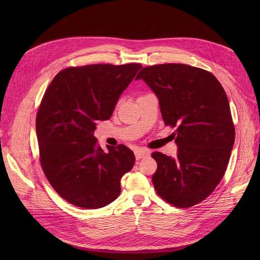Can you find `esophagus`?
Instances as JSON below:
<instances>
[{
	"label": "esophagus",
	"instance_id": "obj_1",
	"mask_svg": "<svg viewBox=\"0 0 260 260\" xmlns=\"http://www.w3.org/2000/svg\"><path fill=\"white\" fill-rule=\"evenodd\" d=\"M135 156H136V159L140 160L142 158H145V157L149 156V152L145 151V149H138V151L135 152Z\"/></svg>",
	"mask_w": 260,
	"mask_h": 260
}]
</instances>
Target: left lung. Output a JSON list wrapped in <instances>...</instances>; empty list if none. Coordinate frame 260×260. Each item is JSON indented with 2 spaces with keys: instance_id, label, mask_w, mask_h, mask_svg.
I'll list each match as a JSON object with an SVG mask.
<instances>
[{
  "instance_id": "8db88e82",
  "label": "left lung",
  "mask_w": 260,
  "mask_h": 260,
  "mask_svg": "<svg viewBox=\"0 0 260 260\" xmlns=\"http://www.w3.org/2000/svg\"><path fill=\"white\" fill-rule=\"evenodd\" d=\"M139 79L157 95L166 124L177 126V157L152 154L155 190L177 208L193 207L220 182L234 145L225 91L211 73L185 64L144 67Z\"/></svg>"
}]
</instances>
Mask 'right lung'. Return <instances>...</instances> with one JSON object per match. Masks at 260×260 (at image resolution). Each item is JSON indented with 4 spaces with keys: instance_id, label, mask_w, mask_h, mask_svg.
<instances>
[{
    "instance_id": "1",
    "label": "right lung",
    "mask_w": 260,
    "mask_h": 260,
    "mask_svg": "<svg viewBox=\"0 0 260 260\" xmlns=\"http://www.w3.org/2000/svg\"><path fill=\"white\" fill-rule=\"evenodd\" d=\"M141 64L70 67L53 78L36 120L43 172L54 190L79 208L95 210L118 198L120 180L135 165L125 145H98L95 122L112 117Z\"/></svg>"
}]
</instances>
